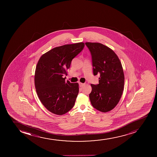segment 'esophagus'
I'll return each instance as SVG.
<instances>
[{
  "label": "esophagus",
  "instance_id": "esophagus-1",
  "mask_svg": "<svg viewBox=\"0 0 157 157\" xmlns=\"http://www.w3.org/2000/svg\"><path fill=\"white\" fill-rule=\"evenodd\" d=\"M85 85V84H84V83H81V82H79V85L80 87H82L84 86V85Z\"/></svg>",
  "mask_w": 157,
  "mask_h": 157
}]
</instances>
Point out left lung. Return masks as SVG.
<instances>
[{"mask_svg":"<svg viewBox=\"0 0 157 157\" xmlns=\"http://www.w3.org/2000/svg\"><path fill=\"white\" fill-rule=\"evenodd\" d=\"M92 55L94 75L100 74L99 84H91L89 95L92 106L103 113L118 104L123 94L124 76L121 61L114 51L98 42H86Z\"/></svg>","mask_w":157,"mask_h":157,"instance_id":"obj_1","label":"left lung"}]
</instances>
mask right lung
Listing matches in <instances>:
<instances>
[{
	"instance_id": "add662e5",
	"label": "right lung",
	"mask_w": 157,
	"mask_h": 157,
	"mask_svg": "<svg viewBox=\"0 0 157 157\" xmlns=\"http://www.w3.org/2000/svg\"><path fill=\"white\" fill-rule=\"evenodd\" d=\"M83 42L56 47L43 54L38 61L34 85L43 106L53 114L62 115L70 110L79 91L78 83H71L63 76L67 75L72 59L81 52Z\"/></svg>"
}]
</instances>
